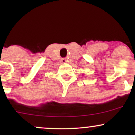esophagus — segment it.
<instances>
[{
  "mask_svg": "<svg viewBox=\"0 0 135 135\" xmlns=\"http://www.w3.org/2000/svg\"><path fill=\"white\" fill-rule=\"evenodd\" d=\"M61 62L63 63H66L68 62V60H66V58H62V60H61Z\"/></svg>",
  "mask_w": 135,
  "mask_h": 135,
  "instance_id": "obj_1",
  "label": "esophagus"
}]
</instances>
